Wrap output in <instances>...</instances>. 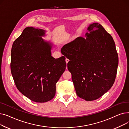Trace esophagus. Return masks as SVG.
Wrapping results in <instances>:
<instances>
[{"label":"esophagus","instance_id":"obj_1","mask_svg":"<svg viewBox=\"0 0 129 129\" xmlns=\"http://www.w3.org/2000/svg\"><path fill=\"white\" fill-rule=\"evenodd\" d=\"M65 61H66V63L67 64V63L69 62V59H68V58H66V59H65Z\"/></svg>","mask_w":129,"mask_h":129}]
</instances>
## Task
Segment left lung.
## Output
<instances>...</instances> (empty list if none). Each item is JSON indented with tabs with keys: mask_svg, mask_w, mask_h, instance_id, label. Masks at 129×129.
Here are the masks:
<instances>
[{
	"mask_svg": "<svg viewBox=\"0 0 129 129\" xmlns=\"http://www.w3.org/2000/svg\"><path fill=\"white\" fill-rule=\"evenodd\" d=\"M86 37H79L61 49L70 60L67 68L77 96L96 100L109 90L116 79L118 55L114 40L98 23L90 24Z\"/></svg>",
	"mask_w": 129,
	"mask_h": 129,
	"instance_id": "8db88e82",
	"label": "left lung"
}]
</instances>
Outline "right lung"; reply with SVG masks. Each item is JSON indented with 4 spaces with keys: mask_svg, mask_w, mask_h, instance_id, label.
I'll return each mask as SVG.
<instances>
[{
    "mask_svg": "<svg viewBox=\"0 0 129 129\" xmlns=\"http://www.w3.org/2000/svg\"><path fill=\"white\" fill-rule=\"evenodd\" d=\"M45 31L26 27L13 42L10 68L19 91L31 100L45 103L52 99L56 84L66 69L65 57L51 56L52 44L41 38Z\"/></svg>",
    "mask_w": 129,
    "mask_h": 129,
    "instance_id": "add662e5",
    "label": "right lung"
}]
</instances>
